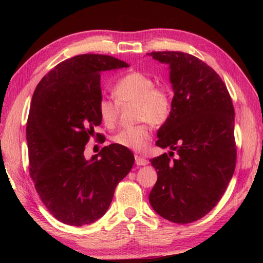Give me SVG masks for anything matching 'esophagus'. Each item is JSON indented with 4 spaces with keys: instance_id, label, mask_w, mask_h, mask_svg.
<instances>
[{
    "instance_id": "esophagus-1",
    "label": "esophagus",
    "mask_w": 263,
    "mask_h": 263,
    "mask_svg": "<svg viewBox=\"0 0 263 263\" xmlns=\"http://www.w3.org/2000/svg\"><path fill=\"white\" fill-rule=\"evenodd\" d=\"M135 163H136L137 165H146L149 163V161L147 160V159L136 155L135 156Z\"/></svg>"
}]
</instances>
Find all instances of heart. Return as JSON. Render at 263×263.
<instances>
[{"label":"heart","instance_id":"heart-1","mask_svg":"<svg viewBox=\"0 0 263 263\" xmlns=\"http://www.w3.org/2000/svg\"><path fill=\"white\" fill-rule=\"evenodd\" d=\"M113 95L117 100L102 99L99 102V115L103 124L113 127L119 116L121 105L136 104V119L138 125L126 127L113 137L115 144L144 153L153 139V129L161 127L169 121L173 110V98L166 85H155L153 78L134 71L119 78L113 86Z\"/></svg>","mask_w":263,"mask_h":263}]
</instances>
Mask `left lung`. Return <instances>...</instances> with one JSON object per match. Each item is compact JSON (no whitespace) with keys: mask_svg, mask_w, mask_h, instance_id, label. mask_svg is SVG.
I'll return each mask as SVG.
<instances>
[{"mask_svg":"<svg viewBox=\"0 0 263 263\" xmlns=\"http://www.w3.org/2000/svg\"><path fill=\"white\" fill-rule=\"evenodd\" d=\"M148 54L170 65L174 91L171 117L159 129L156 142L172 151L150 159L158 180L149 202L161 217L189 224L216 206L234 174L233 101L221 78L201 59L182 51Z\"/></svg>","mask_w":263,"mask_h":263,"instance_id":"8db88e82","label":"left lung"}]
</instances>
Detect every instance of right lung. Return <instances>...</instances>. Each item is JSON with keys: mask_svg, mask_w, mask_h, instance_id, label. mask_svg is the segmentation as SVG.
<instances>
[{"mask_svg": "<svg viewBox=\"0 0 263 263\" xmlns=\"http://www.w3.org/2000/svg\"><path fill=\"white\" fill-rule=\"evenodd\" d=\"M127 67L112 55L79 54L50 70L34 92L26 125L29 174L46 209L63 224L102 217L133 168L132 151L117 144L103 147L100 159L83 154L102 123L101 73Z\"/></svg>", "mask_w": 263, "mask_h": 263, "instance_id": "right-lung-1", "label": "right lung"}]
</instances>
